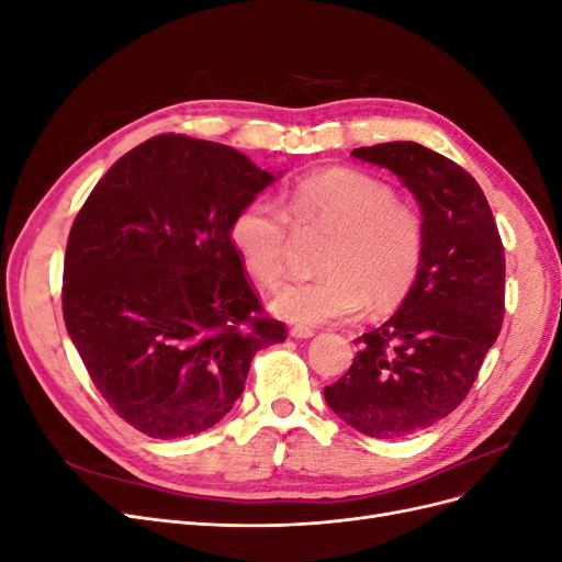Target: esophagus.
<instances>
[{"label": "esophagus", "instance_id": "esophagus-1", "mask_svg": "<svg viewBox=\"0 0 562 562\" xmlns=\"http://www.w3.org/2000/svg\"><path fill=\"white\" fill-rule=\"evenodd\" d=\"M312 335H314L312 328H304V326H293L291 328V337H295V339H310Z\"/></svg>", "mask_w": 562, "mask_h": 562}]
</instances>
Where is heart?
<instances>
[{"instance_id":"b5f03b06","label":"heart","mask_w":562,"mask_h":562,"mask_svg":"<svg viewBox=\"0 0 562 562\" xmlns=\"http://www.w3.org/2000/svg\"><path fill=\"white\" fill-rule=\"evenodd\" d=\"M295 232H326L323 277L279 288L271 310L300 326L342 321L372 310H394L411 295L424 262L422 215L396 201L391 187L356 168H326L300 178L283 196V211L255 199L234 215L232 246L248 274L274 288L285 277Z\"/></svg>"}]
</instances>
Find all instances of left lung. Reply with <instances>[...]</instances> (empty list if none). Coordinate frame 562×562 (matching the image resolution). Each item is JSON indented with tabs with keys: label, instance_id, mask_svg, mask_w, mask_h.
I'll list each match as a JSON object with an SVG mask.
<instances>
[{
	"label": "left lung",
	"instance_id": "left-lung-1",
	"mask_svg": "<svg viewBox=\"0 0 562 562\" xmlns=\"http://www.w3.org/2000/svg\"><path fill=\"white\" fill-rule=\"evenodd\" d=\"M351 155L389 168L422 209L417 283L382 328L323 389L330 411L370 438H403L448 417L467 398L504 321L506 260L490 203L462 166L417 143Z\"/></svg>",
	"mask_w": 562,
	"mask_h": 562
}]
</instances>
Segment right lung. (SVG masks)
<instances>
[{
	"mask_svg": "<svg viewBox=\"0 0 562 562\" xmlns=\"http://www.w3.org/2000/svg\"><path fill=\"white\" fill-rule=\"evenodd\" d=\"M274 176L227 145L161 133L98 180L67 236L63 318L95 389L133 429H211L258 349L283 342L232 246Z\"/></svg>",
	"mask_w": 562,
	"mask_h": 562,
	"instance_id": "obj_1",
	"label": "right lung"
}]
</instances>
